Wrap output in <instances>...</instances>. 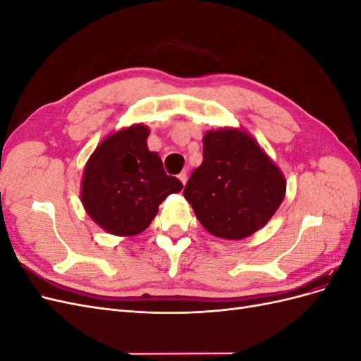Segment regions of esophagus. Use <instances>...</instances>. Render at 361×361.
Returning <instances> with one entry per match:
<instances>
[{
  "instance_id": "obj_1",
  "label": "esophagus",
  "mask_w": 361,
  "mask_h": 361,
  "mask_svg": "<svg viewBox=\"0 0 361 361\" xmlns=\"http://www.w3.org/2000/svg\"><path fill=\"white\" fill-rule=\"evenodd\" d=\"M179 179H180V182L185 185L187 183V180H188V173L187 171H182L180 174H179Z\"/></svg>"
}]
</instances>
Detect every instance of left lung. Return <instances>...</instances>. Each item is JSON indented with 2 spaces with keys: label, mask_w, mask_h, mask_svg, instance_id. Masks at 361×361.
Here are the masks:
<instances>
[{
  "label": "left lung",
  "mask_w": 361,
  "mask_h": 361,
  "mask_svg": "<svg viewBox=\"0 0 361 361\" xmlns=\"http://www.w3.org/2000/svg\"><path fill=\"white\" fill-rule=\"evenodd\" d=\"M286 180L256 141L238 129L211 130L203 138V162L183 195L214 236L243 239L276 214Z\"/></svg>",
  "instance_id": "1"
}]
</instances>
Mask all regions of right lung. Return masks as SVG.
I'll return each instance as SVG.
<instances>
[{
  "label": "right lung",
  "mask_w": 361,
  "mask_h": 361,
  "mask_svg": "<svg viewBox=\"0 0 361 361\" xmlns=\"http://www.w3.org/2000/svg\"><path fill=\"white\" fill-rule=\"evenodd\" d=\"M149 129L134 125L104 140L87 162L81 199L93 220L118 236L138 235L154 220L158 206L182 182L169 176L155 152Z\"/></svg>",
  "instance_id": "obj_1"
}]
</instances>
